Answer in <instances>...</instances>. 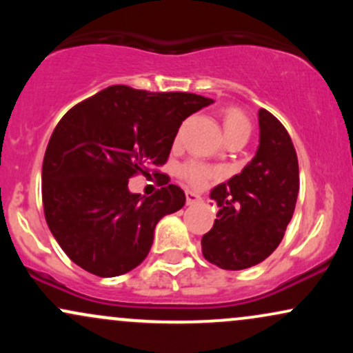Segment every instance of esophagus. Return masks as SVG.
I'll return each mask as SVG.
<instances>
[{"label":"esophagus","mask_w":353,"mask_h":353,"mask_svg":"<svg viewBox=\"0 0 353 353\" xmlns=\"http://www.w3.org/2000/svg\"><path fill=\"white\" fill-rule=\"evenodd\" d=\"M201 197L197 196L196 192H192V190H185V202H188V205H192L196 204V202H199Z\"/></svg>","instance_id":"esophagus-1"}]
</instances>
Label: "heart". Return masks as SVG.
Returning <instances> with one entry per match:
<instances>
[{
    "label": "heart",
    "instance_id": "b5f03b06",
    "mask_svg": "<svg viewBox=\"0 0 353 353\" xmlns=\"http://www.w3.org/2000/svg\"><path fill=\"white\" fill-rule=\"evenodd\" d=\"M222 128H224L225 137L234 134H249L250 132L249 119L239 108H225L222 111ZM216 176V169L209 168L199 161H189L181 168V177L194 188H204Z\"/></svg>",
    "mask_w": 353,
    "mask_h": 353
}]
</instances>
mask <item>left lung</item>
I'll use <instances>...</instances> for the list:
<instances>
[{"label": "left lung", "instance_id": "1", "mask_svg": "<svg viewBox=\"0 0 353 353\" xmlns=\"http://www.w3.org/2000/svg\"><path fill=\"white\" fill-rule=\"evenodd\" d=\"M261 139L241 174L210 190L217 219L202 236V255L225 270L265 261L281 244L299 194V161L289 132L265 109L259 111Z\"/></svg>", "mask_w": 353, "mask_h": 353}]
</instances>
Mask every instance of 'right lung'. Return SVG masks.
Masks as SVG:
<instances>
[{
    "mask_svg": "<svg viewBox=\"0 0 353 353\" xmlns=\"http://www.w3.org/2000/svg\"><path fill=\"white\" fill-rule=\"evenodd\" d=\"M212 103L117 84L63 116L44 154L41 190L48 228L74 264L116 277L148 257L156 224L182 209L185 194L157 171L163 188L149 197L129 192L128 182L165 164L182 121Z\"/></svg>",
    "mask_w": 353,
    "mask_h": 353,
    "instance_id": "obj_1",
    "label": "right lung"
}]
</instances>
